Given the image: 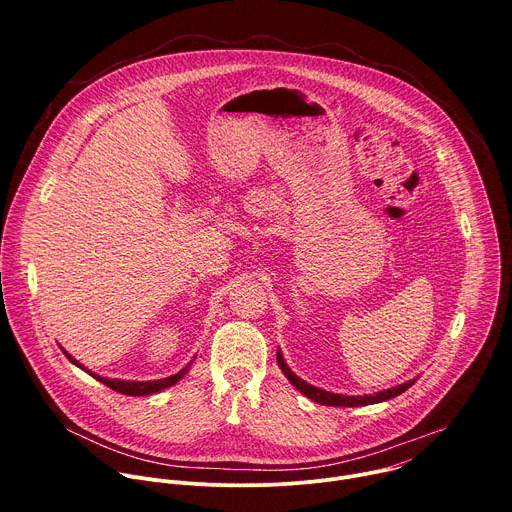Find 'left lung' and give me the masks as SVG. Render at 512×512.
<instances>
[{
	"label": "left lung",
	"instance_id": "1",
	"mask_svg": "<svg viewBox=\"0 0 512 512\" xmlns=\"http://www.w3.org/2000/svg\"><path fill=\"white\" fill-rule=\"evenodd\" d=\"M277 364L281 367L283 375L287 377V381L294 385L300 393H304L308 399L320 403V405H330V407H358V405H373V403H381V401H387V399H393L401 393H405L413 383V381H407L403 385H397V387H391V389H385V391H379L375 395H362V397H348V395H338V393H330V391H324V389H318L310 383H306L304 379H300L298 375H294L289 371V367L285 364L281 352L277 350Z\"/></svg>",
	"mask_w": 512,
	"mask_h": 512
}]
</instances>
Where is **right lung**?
Instances as JSON below:
<instances>
[{"mask_svg": "<svg viewBox=\"0 0 512 512\" xmlns=\"http://www.w3.org/2000/svg\"><path fill=\"white\" fill-rule=\"evenodd\" d=\"M62 352L66 354V358L72 362V364H77L79 369H83V371H87L83 364L75 358V356H70L64 348H62ZM192 364V362H190ZM190 364L188 367H184L180 373H176V375H172V377H166V379H158V381H119V379H107V377H99V375H95V373H91V371H87L89 375H93L97 381H101L103 385H107L109 389H113V391H117V393H121V395H131V397H143V395H154V393H158V391H162V389H168V387H172V385H176L186 373H188V369H190Z\"/></svg>", "mask_w": 512, "mask_h": 512, "instance_id": "add662e5", "label": "right lung"}]
</instances>
